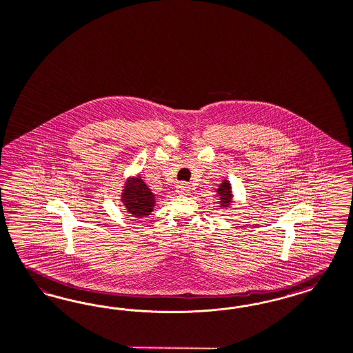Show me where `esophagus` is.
Listing matches in <instances>:
<instances>
[{
    "label": "esophagus",
    "instance_id": "esophagus-1",
    "mask_svg": "<svg viewBox=\"0 0 353 353\" xmlns=\"http://www.w3.org/2000/svg\"><path fill=\"white\" fill-rule=\"evenodd\" d=\"M189 190H190V186L186 183H180L176 186V192L179 194H188Z\"/></svg>",
    "mask_w": 353,
    "mask_h": 353
}]
</instances>
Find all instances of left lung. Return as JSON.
Instances as JSON below:
<instances>
[{"label":"left lung","mask_w":353,"mask_h":353,"mask_svg":"<svg viewBox=\"0 0 353 353\" xmlns=\"http://www.w3.org/2000/svg\"><path fill=\"white\" fill-rule=\"evenodd\" d=\"M216 193L219 196V203L221 208H228L231 206L232 198V186L228 180H223V183H220L219 188L216 189Z\"/></svg>","instance_id":"8db88e82"}]
</instances>
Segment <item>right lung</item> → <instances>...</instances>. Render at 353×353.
Returning <instances> with one entry per match:
<instances>
[{"mask_svg":"<svg viewBox=\"0 0 353 353\" xmlns=\"http://www.w3.org/2000/svg\"><path fill=\"white\" fill-rule=\"evenodd\" d=\"M121 202L134 218H146L155 206V195L143 183L141 176L129 177L122 190Z\"/></svg>","mask_w":353,"mask_h":353,"instance_id":"1","label":"right lung"}]
</instances>
